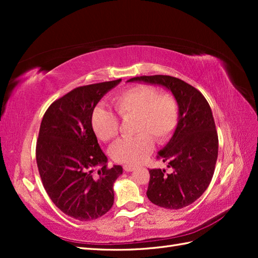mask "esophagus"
<instances>
[{"label":"esophagus","mask_w":258,"mask_h":258,"mask_svg":"<svg viewBox=\"0 0 258 258\" xmlns=\"http://www.w3.org/2000/svg\"><path fill=\"white\" fill-rule=\"evenodd\" d=\"M123 168H124L125 172H133L135 169V167L132 166V165H124Z\"/></svg>","instance_id":"esophagus-1"}]
</instances>
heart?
<instances>
[{"instance_id": "1", "label": "heart", "mask_w": 258, "mask_h": 258, "mask_svg": "<svg viewBox=\"0 0 258 258\" xmlns=\"http://www.w3.org/2000/svg\"><path fill=\"white\" fill-rule=\"evenodd\" d=\"M114 106L123 119L134 118V138L117 141L109 154L115 162L138 165L146 160L154 149V139L163 143L169 139L178 122L179 108L176 98L169 92L155 86L140 84L125 90L114 98ZM91 123L101 141L114 140L119 133V118L103 105L93 108Z\"/></svg>"}]
</instances>
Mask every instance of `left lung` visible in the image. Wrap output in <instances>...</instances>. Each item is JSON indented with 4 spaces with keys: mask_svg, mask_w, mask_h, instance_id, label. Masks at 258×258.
<instances>
[{
    "mask_svg": "<svg viewBox=\"0 0 258 258\" xmlns=\"http://www.w3.org/2000/svg\"><path fill=\"white\" fill-rule=\"evenodd\" d=\"M128 81L165 86L176 98L177 127L157 156L172 172L150 169L146 195L153 204L168 210L188 206L206 190L215 171L218 136L210 104L194 86L173 76L144 75Z\"/></svg>",
    "mask_w": 258,
    "mask_h": 258,
    "instance_id": "8db88e82",
    "label": "left lung"
}]
</instances>
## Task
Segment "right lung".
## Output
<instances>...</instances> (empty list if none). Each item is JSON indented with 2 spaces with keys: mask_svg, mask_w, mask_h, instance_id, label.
<instances>
[{
  "mask_svg": "<svg viewBox=\"0 0 258 258\" xmlns=\"http://www.w3.org/2000/svg\"><path fill=\"white\" fill-rule=\"evenodd\" d=\"M119 82L76 87L53 102L41 122L36 163L42 184L57 208L81 222L111 210L113 184L123 173L119 165L107 167L91 123L93 108Z\"/></svg>",
  "mask_w": 258,
  "mask_h": 258,
  "instance_id": "obj_1",
  "label": "right lung"
}]
</instances>
